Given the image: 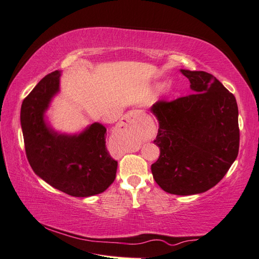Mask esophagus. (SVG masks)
<instances>
[{"label":"esophagus","mask_w":259,"mask_h":259,"mask_svg":"<svg viewBox=\"0 0 259 259\" xmlns=\"http://www.w3.org/2000/svg\"><path fill=\"white\" fill-rule=\"evenodd\" d=\"M139 115V111H130L128 114L125 115V117L121 121V125H125V126H134L135 122H136V119L138 118Z\"/></svg>","instance_id":"34e87169"}]
</instances>
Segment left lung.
<instances>
[{"label": "left lung", "instance_id": "8db88e82", "mask_svg": "<svg viewBox=\"0 0 259 259\" xmlns=\"http://www.w3.org/2000/svg\"><path fill=\"white\" fill-rule=\"evenodd\" d=\"M180 72L194 93L151 107L159 123L153 142L160 148L151 171L162 190L188 196L216 186L237 158L238 107L233 93L213 75Z\"/></svg>", "mask_w": 259, "mask_h": 259}]
</instances>
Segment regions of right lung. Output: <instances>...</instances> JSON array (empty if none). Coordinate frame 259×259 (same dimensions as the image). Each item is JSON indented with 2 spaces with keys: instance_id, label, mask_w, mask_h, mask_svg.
Returning <instances> with one entry per match:
<instances>
[{
  "instance_id": "1",
  "label": "right lung",
  "mask_w": 259,
  "mask_h": 259,
  "mask_svg": "<svg viewBox=\"0 0 259 259\" xmlns=\"http://www.w3.org/2000/svg\"><path fill=\"white\" fill-rule=\"evenodd\" d=\"M61 71L46 75L21 107V128L33 171L60 191L73 197L101 194L115 179L118 162L106 147L107 129L95 122L80 134L58 133L46 119L60 91Z\"/></svg>"
}]
</instances>
